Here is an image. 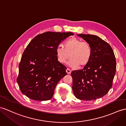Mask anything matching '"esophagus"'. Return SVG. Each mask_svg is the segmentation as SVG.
<instances>
[{
  "instance_id": "34e87169",
  "label": "esophagus",
  "mask_w": 126,
  "mask_h": 126,
  "mask_svg": "<svg viewBox=\"0 0 126 126\" xmlns=\"http://www.w3.org/2000/svg\"><path fill=\"white\" fill-rule=\"evenodd\" d=\"M66 72H67V73L68 74H70L71 73V72H72V70H70V69H69V68H67V69H66Z\"/></svg>"
}]
</instances>
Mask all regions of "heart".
<instances>
[{
	"label": "heart",
	"instance_id": "heart-1",
	"mask_svg": "<svg viewBox=\"0 0 126 126\" xmlns=\"http://www.w3.org/2000/svg\"><path fill=\"white\" fill-rule=\"evenodd\" d=\"M57 59L62 64L65 63L71 58L69 65L73 67H84L90 60L92 48L88 43L73 37L68 39L64 43V47L58 46L56 49Z\"/></svg>",
	"mask_w": 126,
	"mask_h": 126
}]
</instances>
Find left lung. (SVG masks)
Masks as SVG:
<instances>
[{"instance_id":"1","label":"left lung","mask_w":126,"mask_h":126,"mask_svg":"<svg viewBox=\"0 0 126 126\" xmlns=\"http://www.w3.org/2000/svg\"><path fill=\"white\" fill-rule=\"evenodd\" d=\"M90 45V60L82 69L74 70L72 89L80 100H91L105 95L112 86L116 70V60L111 46L98 36L78 35Z\"/></svg>"}]
</instances>
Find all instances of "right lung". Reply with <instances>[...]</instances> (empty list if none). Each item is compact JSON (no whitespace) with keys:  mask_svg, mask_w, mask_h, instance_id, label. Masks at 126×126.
<instances>
[{"mask_svg":"<svg viewBox=\"0 0 126 126\" xmlns=\"http://www.w3.org/2000/svg\"><path fill=\"white\" fill-rule=\"evenodd\" d=\"M71 32H46L36 36L27 45L19 65L17 82L22 94L35 100L52 98L55 88L67 75L59 62L56 49Z\"/></svg>","mask_w":126,"mask_h":126,"instance_id":"right-lung-1","label":"right lung"}]
</instances>
